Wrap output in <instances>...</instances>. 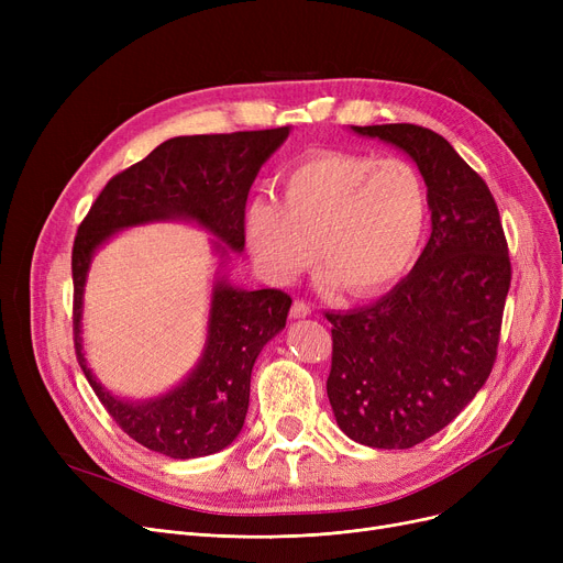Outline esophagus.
<instances>
[{"label": "esophagus", "mask_w": 563, "mask_h": 563, "mask_svg": "<svg viewBox=\"0 0 563 563\" xmlns=\"http://www.w3.org/2000/svg\"><path fill=\"white\" fill-rule=\"evenodd\" d=\"M289 314L294 317V319H303V317H308V314H312V308L306 303V301H294L291 303V310H289Z\"/></svg>", "instance_id": "obj_1"}]
</instances>
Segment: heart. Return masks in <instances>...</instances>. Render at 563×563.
<instances>
[{
    "instance_id": "1",
    "label": "heart",
    "mask_w": 563,
    "mask_h": 563,
    "mask_svg": "<svg viewBox=\"0 0 563 563\" xmlns=\"http://www.w3.org/2000/svg\"><path fill=\"white\" fill-rule=\"evenodd\" d=\"M283 202L255 198L246 210V244L274 283H291L319 262L349 294L395 283L416 260L427 232L429 198L406 159L319 153L280 180Z\"/></svg>"
}]
</instances>
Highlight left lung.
<instances>
[{
	"instance_id": "8db88e82",
	"label": "left lung",
	"mask_w": 563,
	"mask_h": 563,
	"mask_svg": "<svg viewBox=\"0 0 563 563\" xmlns=\"http://www.w3.org/2000/svg\"><path fill=\"white\" fill-rule=\"evenodd\" d=\"M351 130L393 143L418 164L431 236L386 297L327 312V393L351 440L408 450L445 429L484 388L511 285L509 246L488 185L448 139L410 123Z\"/></svg>"
}]
</instances>
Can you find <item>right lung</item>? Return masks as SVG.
<instances>
[{
	"instance_id": "right-lung-1",
	"label": "right lung",
	"mask_w": 563,
	"mask_h": 563,
	"mask_svg": "<svg viewBox=\"0 0 563 563\" xmlns=\"http://www.w3.org/2000/svg\"><path fill=\"white\" fill-rule=\"evenodd\" d=\"M289 128L175 136L113 175L81 221L73 246V331L79 367L93 393L130 438L170 459L221 452L240 435L251 395V372L262 346L285 329L291 299L280 289H236L217 278L202 356L191 374L155 399L125 401L86 367L81 353L84 285L93 253L125 228L153 221H191L219 236L214 249L244 251V212L251 185Z\"/></svg>"
}]
</instances>
